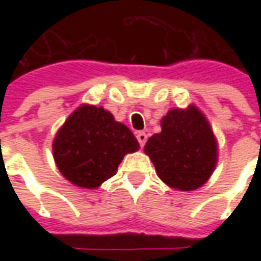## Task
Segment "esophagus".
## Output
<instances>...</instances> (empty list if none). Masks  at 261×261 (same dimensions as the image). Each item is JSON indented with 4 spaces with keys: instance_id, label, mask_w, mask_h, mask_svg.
Segmentation results:
<instances>
[{
    "instance_id": "1",
    "label": "esophagus",
    "mask_w": 261,
    "mask_h": 261,
    "mask_svg": "<svg viewBox=\"0 0 261 261\" xmlns=\"http://www.w3.org/2000/svg\"><path fill=\"white\" fill-rule=\"evenodd\" d=\"M137 140H138V142H140V145L144 147L148 140V136L144 133V131H140V133H137Z\"/></svg>"
}]
</instances>
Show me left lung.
I'll list each match as a JSON object with an SVG mask.
<instances>
[{
  "label": "left lung",
  "mask_w": 261,
  "mask_h": 261,
  "mask_svg": "<svg viewBox=\"0 0 261 261\" xmlns=\"http://www.w3.org/2000/svg\"><path fill=\"white\" fill-rule=\"evenodd\" d=\"M161 128L144 147L159 179L179 192L204 186L218 162V141L204 113L194 105L170 109Z\"/></svg>",
  "instance_id": "8db88e82"
}]
</instances>
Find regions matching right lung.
I'll use <instances>...</instances> for the list:
<instances>
[{
    "label": "right lung",
    "instance_id": "right-lung-1",
    "mask_svg": "<svg viewBox=\"0 0 261 261\" xmlns=\"http://www.w3.org/2000/svg\"><path fill=\"white\" fill-rule=\"evenodd\" d=\"M140 144L130 128L109 110L81 105L69 114L53 140L54 162L65 179L81 189H97L116 175L127 153Z\"/></svg>",
    "mask_w": 261,
    "mask_h": 261
}]
</instances>
